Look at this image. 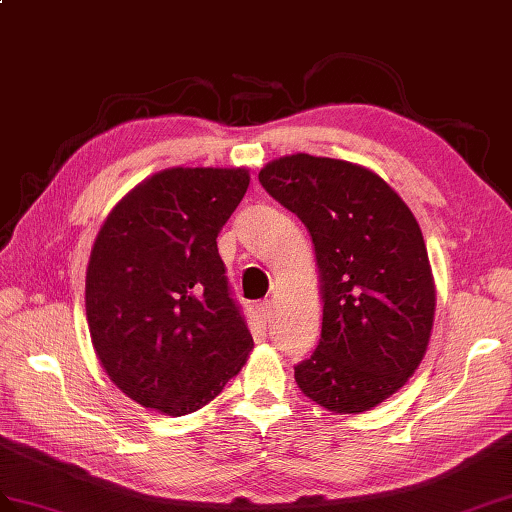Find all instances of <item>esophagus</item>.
I'll return each mask as SVG.
<instances>
[{"mask_svg":"<svg viewBox=\"0 0 512 512\" xmlns=\"http://www.w3.org/2000/svg\"><path fill=\"white\" fill-rule=\"evenodd\" d=\"M270 310H272V303H270V301H261V303L257 305V314H259L261 320H264V323L270 318Z\"/></svg>","mask_w":512,"mask_h":512,"instance_id":"esophagus-1","label":"esophagus"}]
</instances>
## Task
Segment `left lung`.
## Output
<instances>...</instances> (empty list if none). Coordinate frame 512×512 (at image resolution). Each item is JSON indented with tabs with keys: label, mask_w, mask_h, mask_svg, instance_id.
I'll use <instances>...</instances> for the list:
<instances>
[{
	"label": "left lung",
	"mask_w": 512,
	"mask_h": 512,
	"mask_svg": "<svg viewBox=\"0 0 512 512\" xmlns=\"http://www.w3.org/2000/svg\"><path fill=\"white\" fill-rule=\"evenodd\" d=\"M259 183L312 235L323 283L316 351L294 366L307 397L358 414L397 392L421 364L436 292L425 242L392 187L349 161L292 154Z\"/></svg>",
	"instance_id": "left-lung-1"
}]
</instances>
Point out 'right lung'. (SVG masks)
Masks as SVG:
<instances>
[{
    "label": "right lung",
    "mask_w": 512,
    "mask_h": 512,
    "mask_svg": "<svg viewBox=\"0 0 512 512\" xmlns=\"http://www.w3.org/2000/svg\"><path fill=\"white\" fill-rule=\"evenodd\" d=\"M248 181L242 168L163 170L95 237L85 288L91 342L113 384L141 406L170 417L200 410L253 349L216 242Z\"/></svg>",
    "instance_id": "obj_1"
}]
</instances>
